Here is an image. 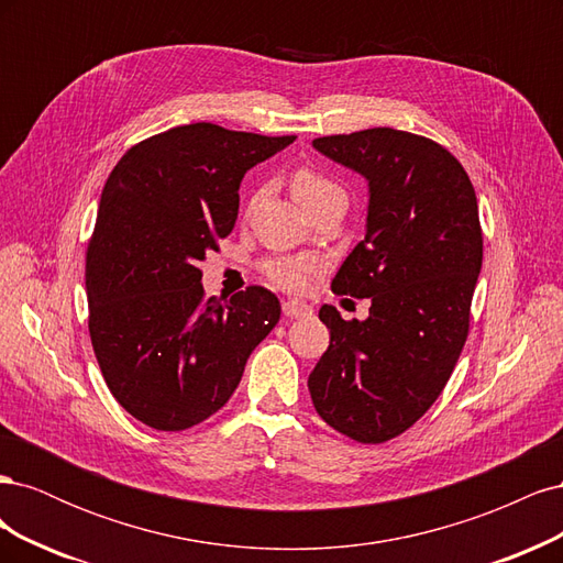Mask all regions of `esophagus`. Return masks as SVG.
<instances>
[{
    "label": "esophagus",
    "mask_w": 563,
    "mask_h": 563,
    "mask_svg": "<svg viewBox=\"0 0 563 563\" xmlns=\"http://www.w3.org/2000/svg\"><path fill=\"white\" fill-rule=\"evenodd\" d=\"M282 312L288 319H305V317H312V308L308 302H300V300H284L282 305Z\"/></svg>",
    "instance_id": "34e87169"
}]
</instances>
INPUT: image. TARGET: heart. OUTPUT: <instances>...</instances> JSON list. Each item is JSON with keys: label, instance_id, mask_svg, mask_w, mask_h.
Instances as JSON below:
<instances>
[{"label": "heart", "instance_id": "b5f03b06", "mask_svg": "<svg viewBox=\"0 0 563 563\" xmlns=\"http://www.w3.org/2000/svg\"><path fill=\"white\" fill-rule=\"evenodd\" d=\"M291 187H294V197L308 213L329 199H345L343 187H340L335 180H331L329 176H323L308 166L298 168L294 174ZM319 269H321V263L312 258V255H279V258H269L263 263L265 277L275 286L284 288V291H294V294L305 291V288H308L310 282L314 279V275H319Z\"/></svg>", "mask_w": 563, "mask_h": 563}]
</instances>
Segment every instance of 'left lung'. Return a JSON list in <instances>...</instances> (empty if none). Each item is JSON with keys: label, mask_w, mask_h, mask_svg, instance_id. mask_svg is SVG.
<instances>
[{"label": "left lung", "mask_w": 563, "mask_h": 563, "mask_svg": "<svg viewBox=\"0 0 563 563\" xmlns=\"http://www.w3.org/2000/svg\"><path fill=\"white\" fill-rule=\"evenodd\" d=\"M312 145L368 180L366 236L331 288L371 308L364 321L319 310L331 343L308 387L333 430L383 444L424 416L463 352L484 258L479 207L463 164L424 135L378 126Z\"/></svg>", "instance_id": "8db88e82"}]
</instances>
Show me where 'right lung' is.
<instances>
[{
	"label": "right lung",
	"instance_id": "add662e5",
	"mask_svg": "<svg viewBox=\"0 0 563 563\" xmlns=\"http://www.w3.org/2000/svg\"><path fill=\"white\" fill-rule=\"evenodd\" d=\"M294 141L197 122L112 168L87 249L89 333L112 397L147 428L180 432L223 408L277 327L275 294L207 298L199 263L232 232L244 174Z\"/></svg>",
	"mask_w": 563,
	"mask_h": 563
}]
</instances>
